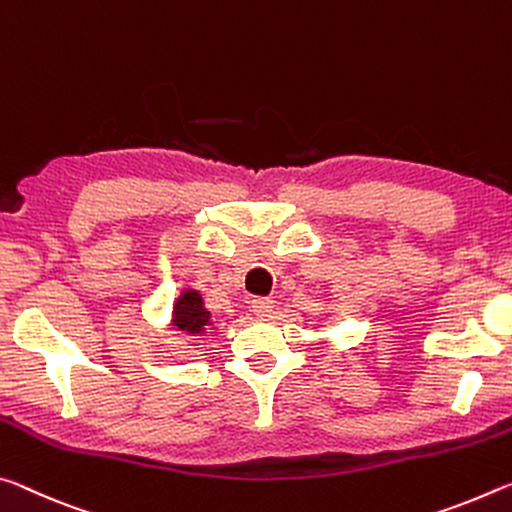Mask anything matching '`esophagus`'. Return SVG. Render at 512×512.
<instances>
[{
    "mask_svg": "<svg viewBox=\"0 0 512 512\" xmlns=\"http://www.w3.org/2000/svg\"><path fill=\"white\" fill-rule=\"evenodd\" d=\"M272 308H274V301L270 297L251 299V311H254L258 317H270Z\"/></svg>",
    "mask_w": 512,
    "mask_h": 512,
    "instance_id": "obj_1",
    "label": "esophagus"
}]
</instances>
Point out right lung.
<instances>
[{"mask_svg":"<svg viewBox=\"0 0 512 512\" xmlns=\"http://www.w3.org/2000/svg\"><path fill=\"white\" fill-rule=\"evenodd\" d=\"M211 322V313L204 308V299L199 292L186 290L174 304V326L179 331L188 333H201Z\"/></svg>","mask_w":512,"mask_h":512,"instance_id":"obj_1","label":"right lung"}]
</instances>
